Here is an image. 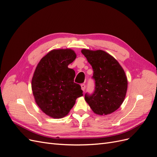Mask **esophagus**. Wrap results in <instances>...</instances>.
<instances>
[{
	"label": "esophagus",
	"instance_id": "1",
	"mask_svg": "<svg viewBox=\"0 0 157 157\" xmlns=\"http://www.w3.org/2000/svg\"><path fill=\"white\" fill-rule=\"evenodd\" d=\"M80 86H81V89L83 90V91H84L85 88H86V86H85V84L84 83H82V84H80Z\"/></svg>",
	"mask_w": 157,
	"mask_h": 157
}]
</instances>
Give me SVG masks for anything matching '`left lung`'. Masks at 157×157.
<instances>
[{
	"label": "left lung",
	"mask_w": 157,
	"mask_h": 157,
	"mask_svg": "<svg viewBox=\"0 0 157 157\" xmlns=\"http://www.w3.org/2000/svg\"><path fill=\"white\" fill-rule=\"evenodd\" d=\"M93 69L94 91L85 94V100L98 115L110 114L120 107L126 96L128 80L124 70L113 56L103 50L83 49Z\"/></svg>",
	"instance_id": "1"
}]
</instances>
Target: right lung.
Masks as SVG:
<instances>
[{
    "instance_id": "1",
    "label": "right lung",
    "mask_w": 157,
    "mask_h": 157,
    "mask_svg": "<svg viewBox=\"0 0 157 157\" xmlns=\"http://www.w3.org/2000/svg\"><path fill=\"white\" fill-rule=\"evenodd\" d=\"M75 58L71 49L53 50L41 59L33 75L31 85L35 101L52 118L67 115L77 98L83 96L81 86L74 82L75 71L68 67Z\"/></svg>"
}]
</instances>
